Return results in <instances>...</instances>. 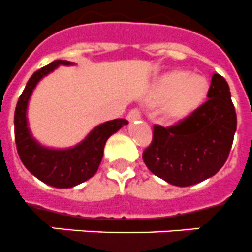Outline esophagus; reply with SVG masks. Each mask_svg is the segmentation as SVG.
Returning a JSON list of instances; mask_svg holds the SVG:
<instances>
[{"label":"esophagus","mask_w":252,"mask_h":252,"mask_svg":"<svg viewBox=\"0 0 252 252\" xmlns=\"http://www.w3.org/2000/svg\"><path fill=\"white\" fill-rule=\"evenodd\" d=\"M126 118H128V120H129V122L140 119V118H141L140 108H132V110L128 112V116H126Z\"/></svg>","instance_id":"obj_1"}]
</instances>
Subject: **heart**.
<instances>
[{
    "instance_id": "obj_1",
    "label": "heart",
    "mask_w": 252,
    "mask_h": 252,
    "mask_svg": "<svg viewBox=\"0 0 252 252\" xmlns=\"http://www.w3.org/2000/svg\"><path fill=\"white\" fill-rule=\"evenodd\" d=\"M207 92V81L200 75H189L176 71L165 75L158 85V97L168 99V111L173 115H184L203 101Z\"/></svg>"
}]
</instances>
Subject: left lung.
Listing matches in <instances>:
<instances>
[{
	"mask_svg": "<svg viewBox=\"0 0 252 252\" xmlns=\"http://www.w3.org/2000/svg\"><path fill=\"white\" fill-rule=\"evenodd\" d=\"M207 101L191 114L161 126L154 124L153 141L142 154L155 176L176 186L204 181L225 164L237 129L226 80L214 73Z\"/></svg>",
	"mask_w": 252,
	"mask_h": 252,
	"instance_id": "obj_1",
	"label": "left lung"
}]
</instances>
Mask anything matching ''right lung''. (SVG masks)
Returning a JSON list of instances; mask_svg holds the SVG:
<instances>
[{"mask_svg": "<svg viewBox=\"0 0 252 252\" xmlns=\"http://www.w3.org/2000/svg\"><path fill=\"white\" fill-rule=\"evenodd\" d=\"M59 64L67 66L71 63L68 61H54L48 66L37 69L31 76L16 103L14 126L16 150L26 168L42 183L64 189L79 185L93 177L102 160L108 137L128 124V122L126 119H115L103 123L95 126L81 144L67 150H53L37 144L31 136L27 126L28 99L38 81Z\"/></svg>", "mask_w": 252, "mask_h": 252, "instance_id": "obj_1", "label": "right lung"}]
</instances>
